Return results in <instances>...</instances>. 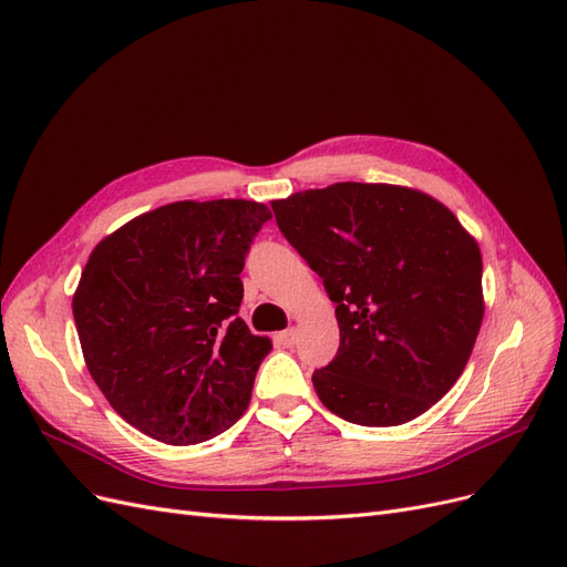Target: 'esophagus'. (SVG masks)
<instances>
[{"mask_svg": "<svg viewBox=\"0 0 567 567\" xmlns=\"http://www.w3.org/2000/svg\"><path fill=\"white\" fill-rule=\"evenodd\" d=\"M298 342V331L296 329H286L279 333V346L284 348H293Z\"/></svg>", "mask_w": 567, "mask_h": 567, "instance_id": "1", "label": "esophagus"}]
</instances>
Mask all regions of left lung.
Listing matches in <instances>:
<instances>
[{"instance_id": "1", "label": "left lung", "mask_w": 567, "mask_h": 567, "mask_svg": "<svg viewBox=\"0 0 567 567\" xmlns=\"http://www.w3.org/2000/svg\"><path fill=\"white\" fill-rule=\"evenodd\" d=\"M286 241L336 302L340 348L312 373L323 406L402 425L458 381L483 323V257L450 208L392 184L340 182L271 200Z\"/></svg>"}]
</instances>
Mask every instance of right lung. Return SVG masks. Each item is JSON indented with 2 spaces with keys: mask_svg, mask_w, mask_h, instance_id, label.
Here are the masks:
<instances>
[{
  "mask_svg": "<svg viewBox=\"0 0 567 567\" xmlns=\"http://www.w3.org/2000/svg\"><path fill=\"white\" fill-rule=\"evenodd\" d=\"M265 203L179 200L101 241L73 296L84 362L111 406L165 444L225 433L250 404L271 340L238 317Z\"/></svg>",
  "mask_w": 567,
  "mask_h": 567,
  "instance_id": "right-lung-1",
  "label": "right lung"
}]
</instances>
